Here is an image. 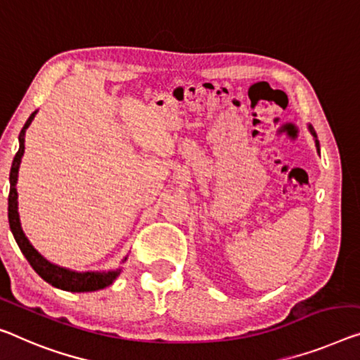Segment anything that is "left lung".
Here are the masks:
<instances>
[{
	"instance_id": "left-lung-1",
	"label": "left lung",
	"mask_w": 360,
	"mask_h": 360,
	"mask_svg": "<svg viewBox=\"0 0 360 360\" xmlns=\"http://www.w3.org/2000/svg\"><path fill=\"white\" fill-rule=\"evenodd\" d=\"M307 129H309V131H311V135L314 136V141H315V148H317V151L320 153V143H319V140H317V134H315V130H314V127L309 124L307 125Z\"/></svg>"
}]
</instances>
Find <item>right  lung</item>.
Wrapping results in <instances>:
<instances>
[{
    "mask_svg": "<svg viewBox=\"0 0 360 360\" xmlns=\"http://www.w3.org/2000/svg\"><path fill=\"white\" fill-rule=\"evenodd\" d=\"M38 110H33L30 117L27 119L25 125L22 127L19 134V151L15 153L13 165H11V174H9V198H8V219L9 226L13 231L14 240L20 248L22 254H24L27 261L30 262L33 270L41 276L43 280L48 281L49 285H53L54 288L72 291V292H88V291H98L106 288V286L112 285L114 280L117 278L122 272V267L115 270H108V272H77V270H70L65 267H60L58 264H53L51 261L43 256L41 252H38L35 246L32 245L29 238L24 233L20 224V215H19V201H18V179H19V167L22 162V156L25 151V130L29 129L32 120L35 119ZM125 256L122 259V264L127 261Z\"/></svg>",
    "mask_w": 360,
    "mask_h": 360,
    "instance_id": "add662e5",
    "label": "right lung"
}]
</instances>
